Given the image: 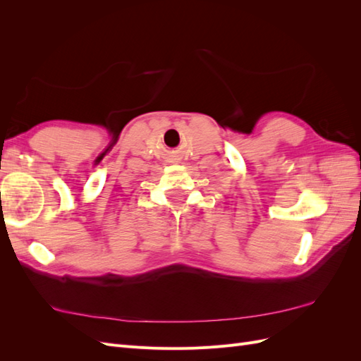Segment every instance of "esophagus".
<instances>
[{"label":"esophagus","mask_w":361,"mask_h":361,"mask_svg":"<svg viewBox=\"0 0 361 361\" xmlns=\"http://www.w3.org/2000/svg\"><path fill=\"white\" fill-rule=\"evenodd\" d=\"M174 159H179V158H178V157H176V158H174Z\"/></svg>","instance_id":"esophagus-1"}]
</instances>
